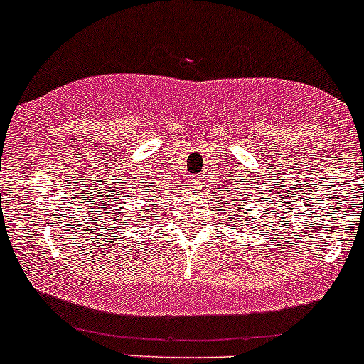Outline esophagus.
Wrapping results in <instances>:
<instances>
[{"instance_id":"34e87169","label":"esophagus","mask_w":364,"mask_h":364,"mask_svg":"<svg viewBox=\"0 0 364 364\" xmlns=\"http://www.w3.org/2000/svg\"><path fill=\"white\" fill-rule=\"evenodd\" d=\"M192 185L196 186V188H199V186L203 185V183H200V179H199V178H193V179H192Z\"/></svg>"}]
</instances>
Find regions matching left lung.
Instances as JSON below:
<instances>
[{"instance_id": "left-lung-1", "label": "left lung", "mask_w": 364, "mask_h": 364, "mask_svg": "<svg viewBox=\"0 0 364 364\" xmlns=\"http://www.w3.org/2000/svg\"><path fill=\"white\" fill-rule=\"evenodd\" d=\"M237 222H245V225H248V223H250V220H248L247 211H245V218H243V220H237Z\"/></svg>"}]
</instances>
